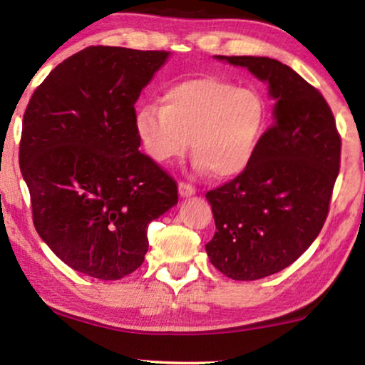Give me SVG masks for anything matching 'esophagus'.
<instances>
[{
    "instance_id": "1",
    "label": "esophagus",
    "mask_w": 365,
    "mask_h": 365,
    "mask_svg": "<svg viewBox=\"0 0 365 365\" xmlns=\"http://www.w3.org/2000/svg\"><path fill=\"white\" fill-rule=\"evenodd\" d=\"M178 193H180V197L188 198V197H192V195L197 193V188L187 182H180L178 183Z\"/></svg>"
}]
</instances>
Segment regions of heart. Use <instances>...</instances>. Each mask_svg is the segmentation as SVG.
<instances>
[{
  "label": "heart",
  "instance_id": "obj_1",
  "mask_svg": "<svg viewBox=\"0 0 365 365\" xmlns=\"http://www.w3.org/2000/svg\"><path fill=\"white\" fill-rule=\"evenodd\" d=\"M162 102L138 106L133 115L143 152L168 163L183 157L192 140L198 168L220 178L250 165L268 125V106L258 91L213 76L175 82Z\"/></svg>",
  "mask_w": 365,
  "mask_h": 365
}]
</instances>
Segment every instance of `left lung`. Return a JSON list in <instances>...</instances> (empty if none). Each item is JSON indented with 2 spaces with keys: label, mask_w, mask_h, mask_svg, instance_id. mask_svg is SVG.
<instances>
[{
  "label": "left lung",
  "mask_w": 365,
  "mask_h": 365,
  "mask_svg": "<svg viewBox=\"0 0 365 365\" xmlns=\"http://www.w3.org/2000/svg\"><path fill=\"white\" fill-rule=\"evenodd\" d=\"M268 82L274 124L248 167L207 192L217 225L205 245L212 264L236 281L284 269L324 227L341 167V135L319 91L289 66L255 56H215Z\"/></svg>",
  "instance_id": "left-lung-1"
}]
</instances>
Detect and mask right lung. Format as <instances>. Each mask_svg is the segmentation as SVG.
I'll return each mask as SVG.
<instances>
[{
  "label": "right lung",
  "mask_w": 365,
  "mask_h": 365,
  "mask_svg": "<svg viewBox=\"0 0 365 365\" xmlns=\"http://www.w3.org/2000/svg\"><path fill=\"white\" fill-rule=\"evenodd\" d=\"M167 51L89 46L34 91L19 167L38 235L71 268L114 281L143 263L147 227L178 202L177 182L138 152L135 102Z\"/></svg>",
  "instance_id": "obj_1"
}]
</instances>
